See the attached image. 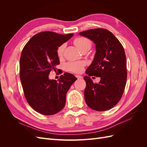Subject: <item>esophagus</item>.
Returning a JSON list of instances; mask_svg holds the SVG:
<instances>
[{
    "label": "esophagus",
    "mask_w": 147,
    "mask_h": 147,
    "mask_svg": "<svg viewBox=\"0 0 147 147\" xmlns=\"http://www.w3.org/2000/svg\"><path fill=\"white\" fill-rule=\"evenodd\" d=\"M75 77H76V78L77 79H81L83 78L82 76H80V75H75Z\"/></svg>",
    "instance_id": "34e87169"
}]
</instances>
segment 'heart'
<instances>
[{
	"label": "heart",
	"mask_w": 147,
	"mask_h": 147,
	"mask_svg": "<svg viewBox=\"0 0 147 147\" xmlns=\"http://www.w3.org/2000/svg\"><path fill=\"white\" fill-rule=\"evenodd\" d=\"M74 43L78 48V50L81 51L84 50H90L91 47V42L90 40L84 37L76 38L74 40ZM64 49L65 45L64 44L57 48V55L59 57H63ZM84 65H85V64L83 62H70V63L66 64L65 67L66 70L69 72L79 74L82 72Z\"/></svg>",
	"instance_id": "b5f03b06"
}]
</instances>
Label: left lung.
Wrapping results in <instances>:
<instances>
[{
  "mask_svg": "<svg viewBox=\"0 0 147 147\" xmlns=\"http://www.w3.org/2000/svg\"><path fill=\"white\" fill-rule=\"evenodd\" d=\"M96 44V53L84 77L86 86L84 94L91 109L102 112L113 108L121 99L127 80L126 57L122 44L107 29L96 28L80 32ZM101 77L94 84L91 76Z\"/></svg>",
  "mask_w": 147,
  "mask_h": 147,
  "instance_id": "8db88e82",
  "label": "left lung"
}]
</instances>
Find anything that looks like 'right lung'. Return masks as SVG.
<instances>
[{
  "label": "right lung",
  "mask_w": 147,
  "mask_h": 147,
  "mask_svg": "<svg viewBox=\"0 0 147 147\" xmlns=\"http://www.w3.org/2000/svg\"><path fill=\"white\" fill-rule=\"evenodd\" d=\"M73 35L50 31L39 32L23 49L20 62L22 87L28 104L39 113L52 115L63 109L67 92L77 80L67 72L61 75L59 82L48 78L51 71L56 72V67L59 64L57 48Z\"/></svg>",
  "instance_id": "obj_1"
}]
</instances>
